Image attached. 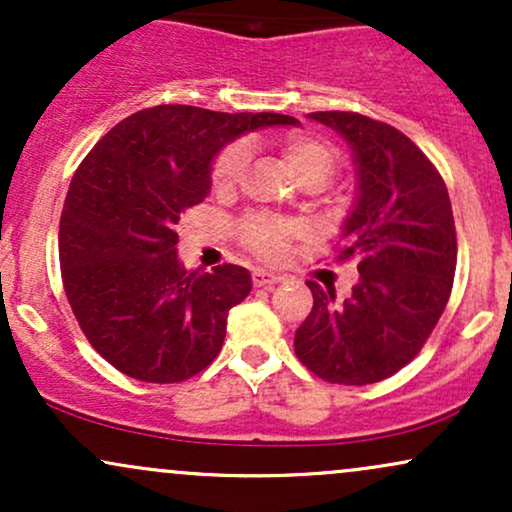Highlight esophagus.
Wrapping results in <instances>:
<instances>
[{"instance_id":"obj_1","label":"esophagus","mask_w":512,"mask_h":512,"mask_svg":"<svg viewBox=\"0 0 512 512\" xmlns=\"http://www.w3.org/2000/svg\"><path fill=\"white\" fill-rule=\"evenodd\" d=\"M252 284H255L257 289H274L276 284H281V276L257 269V272H252Z\"/></svg>"}]
</instances>
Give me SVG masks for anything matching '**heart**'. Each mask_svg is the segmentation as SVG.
<instances>
[{
	"instance_id": "b5f03b06",
	"label": "heart",
	"mask_w": 512,
	"mask_h": 512,
	"mask_svg": "<svg viewBox=\"0 0 512 512\" xmlns=\"http://www.w3.org/2000/svg\"><path fill=\"white\" fill-rule=\"evenodd\" d=\"M281 158H284L289 173L301 185H325L337 170V151L330 144L322 142L313 134H289L279 146ZM250 166V146L248 142H231L216 154L211 163L209 180L211 190L219 197L236 195L238 187L243 185L245 173ZM303 228L296 221L276 219L267 214H252L238 223V240L245 250L260 257L264 262H274L284 255L291 240H296Z\"/></svg>"
}]
</instances>
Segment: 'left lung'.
I'll return each instance as SVG.
<instances>
[{
    "mask_svg": "<svg viewBox=\"0 0 512 512\" xmlns=\"http://www.w3.org/2000/svg\"><path fill=\"white\" fill-rule=\"evenodd\" d=\"M354 149L358 199L337 262L356 260L361 281L344 303L334 286L313 291L296 330L298 361L337 385L395 375L424 349L448 305L457 264L448 187L407 134L361 113H310Z\"/></svg>",
    "mask_w": 512,
    "mask_h": 512,
    "instance_id": "1",
    "label": "left lung"
}]
</instances>
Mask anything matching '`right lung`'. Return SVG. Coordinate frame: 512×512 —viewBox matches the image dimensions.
Here are the masks:
<instances>
[{"instance_id":"right-lung-1","label":"right lung","mask_w":512,"mask_h":512,"mask_svg":"<svg viewBox=\"0 0 512 512\" xmlns=\"http://www.w3.org/2000/svg\"><path fill=\"white\" fill-rule=\"evenodd\" d=\"M264 125L296 117L156 105L117 122L76 168L60 219L62 284L88 344L120 373L182 383L219 356L250 272H187L175 226L207 197L216 151Z\"/></svg>"}]
</instances>
